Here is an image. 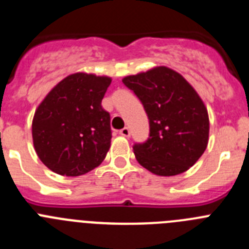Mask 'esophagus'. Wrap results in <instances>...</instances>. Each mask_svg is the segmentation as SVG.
Masks as SVG:
<instances>
[{"label": "esophagus", "mask_w": 249, "mask_h": 249, "mask_svg": "<svg viewBox=\"0 0 249 249\" xmlns=\"http://www.w3.org/2000/svg\"><path fill=\"white\" fill-rule=\"evenodd\" d=\"M120 135L123 136V137H129V135H131V131H129L128 127H124V128H122L120 131Z\"/></svg>", "instance_id": "34e87169"}]
</instances>
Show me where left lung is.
Segmentation results:
<instances>
[{
    "mask_svg": "<svg viewBox=\"0 0 249 249\" xmlns=\"http://www.w3.org/2000/svg\"><path fill=\"white\" fill-rule=\"evenodd\" d=\"M122 82L141 100L149 120V138L133 146L136 160L153 175H181L206 151L208 111L188 81L172 68L157 66L126 76Z\"/></svg>",
    "mask_w": 249,
    "mask_h": 249,
    "instance_id": "left-lung-1",
    "label": "left lung"
}]
</instances>
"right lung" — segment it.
Listing matches in <instances>:
<instances>
[{"mask_svg": "<svg viewBox=\"0 0 249 249\" xmlns=\"http://www.w3.org/2000/svg\"><path fill=\"white\" fill-rule=\"evenodd\" d=\"M108 76L76 72L51 89L35 111L32 141L52 172L77 177L100 166L111 147V118L101 102Z\"/></svg>", "mask_w": 249, "mask_h": 249, "instance_id": "right-lung-1", "label": "right lung"}]
</instances>
